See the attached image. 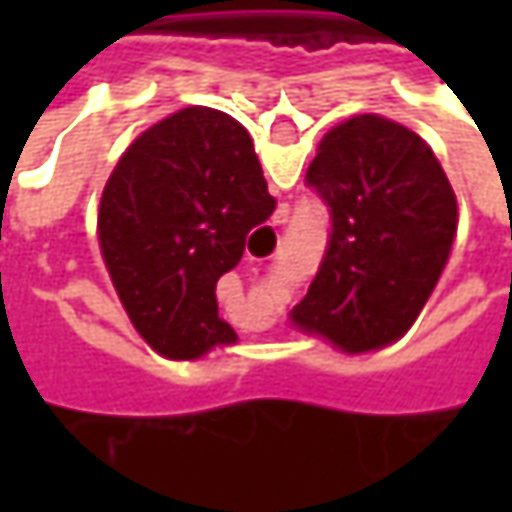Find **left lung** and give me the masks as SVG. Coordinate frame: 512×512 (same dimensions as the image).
Segmentation results:
<instances>
[{
    "instance_id": "1",
    "label": "left lung",
    "mask_w": 512,
    "mask_h": 512,
    "mask_svg": "<svg viewBox=\"0 0 512 512\" xmlns=\"http://www.w3.org/2000/svg\"><path fill=\"white\" fill-rule=\"evenodd\" d=\"M307 185L330 207L333 233L290 325L347 356L399 342L450 259L459 205L419 133L359 113L322 136Z\"/></svg>"
}]
</instances>
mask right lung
<instances>
[{
  "instance_id": "right-lung-1",
  "label": "right lung",
  "mask_w": 512,
  "mask_h": 512,
  "mask_svg": "<svg viewBox=\"0 0 512 512\" xmlns=\"http://www.w3.org/2000/svg\"><path fill=\"white\" fill-rule=\"evenodd\" d=\"M273 207L250 133L222 110L190 105L130 142L102 190L96 233L110 282L156 353L193 362L236 342L216 282Z\"/></svg>"
}]
</instances>
